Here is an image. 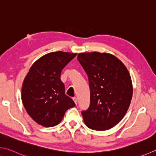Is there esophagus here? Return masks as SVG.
I'll return each instance as SVG.
<instances>
[{
  "label": "esophagus",
  "mask_w": 156,
  "mask_h": 156,
  "mask_svg": "<svg viewBox=\"0 0 156 156\" xmlns=\"http://www.w3.org/2000/svg\"><path fill=\"white\" fill-rule=\"evenodd\" d=\"M73 100H74V101L75 102V103H76V105H77V102H78V100H77V99L76 98H73Z\"/></svg>",
  "instance_id": "esophagus-1"
}]
</instances>
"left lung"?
Wrapping results in <instances>:
<instances>
[{
	"instance_id": "8db88e82",
	"label": "left lung",
	"mask_w": 156,
	"mask_h": 156,
	"mask_svg": "<svg viewBox=\"0 0 156 156\" xmlns=\"http://www.w3.org/2000/svg\"><path fill=\"white\" fill-rule=\"evenodd\" d=\"M78 60L86 72L90 90L89 108L82 112L89 129L103 131L122 120L133 97V83L124 64L110 53H80Z\"/></svg>"
}]
</instances>
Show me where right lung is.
I'll list each match as a JSON object with an SVG mask.
<instances>
[{
    "mask_svg": "<svg viewBox=\"0 0 156 156\" xmlns=\"http://www.w3.org/2000/svg\"><path fill=\"white\" fill-rule=\"evenodd\" d=\"M77 53L52 52L32 64L21 87V100L34 121L44 127L59 124L69 108L76 105L65 93L62 69Z\"/></svg>",
    "mask_w": 156,
    "mask_h": 156,
    "instance_id": "obj_1",
    "label": "right lung"
}]
</instances>
